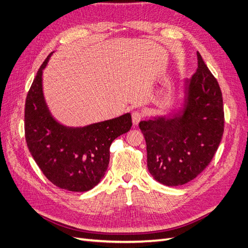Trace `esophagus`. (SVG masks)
<instances>
[{"mask_svg": "<svg viewBox=\"0 0 248 248\" xmlns=\"http://www.w3.org/2000/svg\"><path fill=\"white\" fill-rule=\"evenodd\" d=\"M144 119V114H142L141 111H139V110H134L132 112V123L134 125H138L141 120Z\"/></svg>", "mask_w": 248, "mask_h": 248, "instance_id": "34e87169", "label": "esophagus"}]
</instances>
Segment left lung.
Masks as SVG:
<instances>
[{"label":"left lung","instance_id":"obj_1","mask_svg":"<svg viewBox=\"0 0 248 248\" xmlns=\"http://www.w3.org/2000/svg\"><path fill=\"white\" fill-rule=\"evenodd\" d=\"M197 56L198 69L186 80L182 114L139 124L146 140L150 174L168 186L183 185L200 175L211 162L224 130L218 81L200 52Z\"/></svg>","mask_w":248,"mask_h":248}]
</instances>
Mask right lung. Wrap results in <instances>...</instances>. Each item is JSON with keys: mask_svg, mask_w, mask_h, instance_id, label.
Here are the masks:
<instances>
[{"mask_svg": "<svg viewBox=\"0 0 248 248\" xmlns=\"http://www.w3.org/2000/svg\"><path fill=\"white\" fill-rule=\"evenodd\" d=\"M44 60L30 88L25 106V137L37 166L49 181L69 191L92 189L106 174L112 140L129 131L131 115L81 128H69L51 117L43 98Z\"/></svg>", "mask_w": 248, "mask_h": 248, "instance_id": "right-lung-1", "label": "right lung"}]
</instances>
